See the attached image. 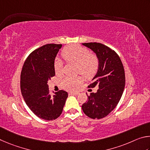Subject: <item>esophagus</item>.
<instances>
[{"mask_svg":"<svg viewBox=\"0 0 150 150\" xmlns=\"http://www.w3.org/2000/svg\"><path fill=\"white\" fill-rule=\"evenodd\" d=\"M69 94H70V95H72V96H78V94H79V93H78V92H72V93H70Z\"/></svg>","mask_w":150,"mask_h":150,"instance_id":"1","label":"esophagus"}]
</instances>
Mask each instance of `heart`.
<instances>
[{"label": "heart", "mask_w": 150, "mask_h": 150, "mask_svg": "<svg viewBox=\"0 0 150 150\" xmlns=\"http://www.w3.org/2000/svg\"><path fill=\"white\" fill-rule=\"evenodd\" d=\"M62 56L67 62L76 64V70L86 78H92L98 69L99 60L96 55L90 53L88 50L78 45H72L64 47L62 51ZM54 70L57 76L63 73V64L59 58L55 59ZM82 82L80 76L75 78L66 77L62 81V86L65 90L74 91L79 87Z\"/></svg>", "instance_id": "b5f03b06"}]
</instances>
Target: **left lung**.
<instances>
[{"label": "left lung", "mask_w": 150, "mask_h": 150, "mask_svg": "<svg viewBox=\"0 0 150 150\" xmlns=\"http://www.w3.org/2000/svg\"><path fill=\"white\" fill-rule=\"evenodd\" d=\"M99 60L98 69L88 86L99 89L91 93L88 101L82 105L86 115L91 119H102L113 110L121 98L125 86V74L122 63L115 51L99 43H85ZM88 96V94H87Z\"/></svg>", "instance_id": "left-lung-1"}]
</instances>
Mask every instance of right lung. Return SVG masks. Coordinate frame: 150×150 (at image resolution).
Segmentation results:
<instances>
[{"label":"right lung","instance_id":"1","mask_svg":"<svg viewBox=\"0 0 150 150\" xmlns=\"http://www.w3.org/2000/svg\"><path fill=\"white\" fill-rule=\"evenodd\" d=\"M61 47V44H47L35 50L27 58L21 72L23 99L31 111L43 120L57 119L68 98V93L63 90L51 95L47 83L55 75L54 62Z\"/></svg>","mask_w":150,"mask_h":150}]
</instances>
